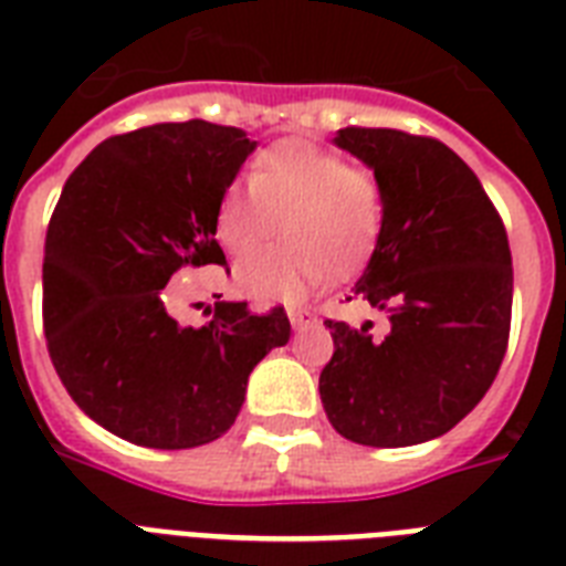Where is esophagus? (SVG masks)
I'll list each match as a JSON object with an SVG mask.
<instances>
[{
    "mask_svg": "<svg viewBox=\"0 0 566 566\" xmlns=\"http://www.w3.org/2000/svg\"><path fill=\"white\" fill-rule=\"evenodd\" d=\"M287 317H291L293 328H308V326H314V323H317V314H314V311L296 308V305H293V308H287Z\"/></svg>",
    "mask_w": 566,
    "mask_h": 566,
    "instance_id": "obj_1",
    "label": "esophagus"
}]
</instances>
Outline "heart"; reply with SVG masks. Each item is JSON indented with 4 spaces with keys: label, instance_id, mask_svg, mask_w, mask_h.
I'll return each instance as SVG.
<instances>
[{
    "label": "heart",
    "instance_id": "heart-1",
    "mask_svg": "<svg viewBox=\"0 0 566 566\" xmlns=\"http://www.w3.org/2000/svg\"><path fill=\"white\" fill-rule=\"evenodd\" d=\"M284 243L238 266L258 300H300L332 275H349L373 255L385 226V190L367 167L305 140H279L258 155L249 188L229 185L213 208V231L247 258L273 238Z\"/></svg>",
    "mask_w": 566,
    "mask_h": 566
}]
</instances>
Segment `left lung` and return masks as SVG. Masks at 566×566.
I'll list each match as a JSON object with an SVG mask.
<instances>
[{
	"label": "left lung",
	"mask_w": 566,
	"mask_h": 566,
	"mask_svg": "<svg viewBox=\"0 0 566 566\" xmlns=\"http://www.w3.org/2000/svg\"><path fill=\"white\" fill-rule=\"evenodd\" d=\"M335 144L385 190V226L346 302H370L385 335L328 319L335 355L319 399L364 447L440 438L482 402L511 332L509 234L475 172L447 144L396 128H340Z\"/></svg>",
	"instance_id": "obj_1"
}]
</instances>
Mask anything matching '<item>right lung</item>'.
<instances>
[{
	"instance_id": "right-lung-1",
	"label": "right lung",
	"mask_w": 566,
	"mask_h": 566,
	"mask_svg": "<svg viewBox=\"0 0 566 566\" xmlns=\"http://www.w3.org/2000/svg\"><path fill=\"white\" fill-rule=\"evenodd\" d=\"M255 149L243 128L158 123L102 140L66 179L46 229L43 332L66 394L111 434L193 449L231 429L249 373L291 340L284 308L217 302L179 326L167 282L222 264L213 208Z\"/></svg>"
}]
</instances>
